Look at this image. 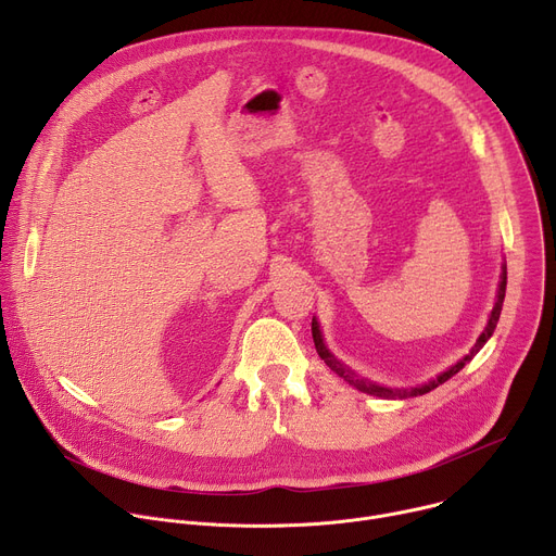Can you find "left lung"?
<instances>
[{"label": "left lung", "mask_w": 556, "mask_h": 556, "mask_svg": "<svg viewBox=\"0 0 556 556\" xmlns=\"http://www.w3.org/2000/svg\"><path fill=\"white\" fill-rule=\"evenodd\" d=\"M504 296H506V266H504L502 277H500L497 301H495V305H493V312H491V316H489V324H486L484 332L480 334L478 343H475V345L470 348V352H468L462 361H457L453 367H448L446 371H442V374L435 376L433 380H429V382H425V384H418V387H412V389H389V387H382V384H376V382H371V380H367V378L356 376L350 367H345L341 361H337L334 354H330V350H328L326 343H324V334H321V330H319V321H316V319H312V339H314L316 352H319V356L326 361V365H328L334 374H339L343 380H348L352 387H356L358 391L369 393V395H378V399H414V395L429 393V391L435 389L438 384H442V382H446L448 378H453L466 363L472 361L475 354H478V352L484 348V343L493 337V332H495V328H497L500 314H502V305H504Z\"/></svg>", "instance_id": "left-lung-1"}]
</instances>
